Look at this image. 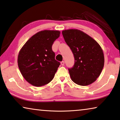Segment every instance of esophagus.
I'll return each mask as SVG.
<instances>
[{
    "label": "esophagus",
    "instance_id": "1",
    "mask_svg": "<svg viewBox=\"0 0 120 120\" xmlns=\"http://www.w3.org/2000/svg\"><path fill=\"white\" fill-rule=\"evenodd\" d=\"M61 65L62 66H64V65H65V62H64V61H62L61 62Z\"/></svg>",
    "mask_w": 120,
    "mask_h": 120
}]
</instances>
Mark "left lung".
<instances>
[{"label":"left lung","instance_id":"left-lung-1","mask_svg":"<svg viewBox=\"0 0 120 120\" xmlns=\"http://www.w3.org/2000/svg\"><path fill=\"white\" fill-rule=\"evenodd\" d=\"M62 33L75 59L74 65L68 69L71 80L83 86L93 83L104 66V54L101 46L93 38L80 30H64Z\"/></svg>","mask_w":120,"mask_h":120}]
</instances>
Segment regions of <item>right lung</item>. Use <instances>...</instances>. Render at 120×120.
<instances>
[{
  "mask_svg": "<svg viewBox=\"0 0 120 120\" xmlns=\"http://www.w3.org/2000/svg\"><path fill=\"white\" fill-rule=\"evenodd\" d=\"M56 30H44L28 39L19 51L18 65L23 77L28 83L41 87L54 78L60 63L55 59L52 46L60 37Z\"/></svg>",
  "mask_w": 120,
  "mask_h": 120,
  "instance_id": "right-lung-1",
  "label": "right lung"
}]
</instances>
